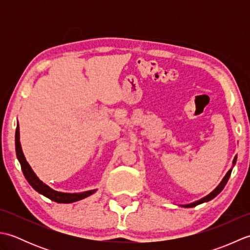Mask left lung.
Listing matches in <instances>:
<instances>
[{"mask_svg":"<svg viewBox=\"0 0 250 250\" xmlns=\"http://www.w3.org/2000/svg\"><path fill=\"white\" fill-rule=\"evenodd\" d=\"M235 162H236V157L234 158V160H233V164H235ZM231 172H232V168L230 169L229 172L227 173V175H226V177L224 178V180H222V182L220 183V185L218 186V187H217L213 192H211L210 194H208L207 196H205V198H203V199H201L200 201H196V202H194V203H192V204H188V205H184L185 207H193V206H196V205H199V204H201V203H204V202H207V201H210L211 199H214L216 195H218L221 191H222V189L225 188V186H226V184L228 183V180H229V178H230V175H231Z\"/></svg>","mask_w":250,"mask_h":250,"instance_id":"left-lung-1","label":"left lung"}]
</instances>
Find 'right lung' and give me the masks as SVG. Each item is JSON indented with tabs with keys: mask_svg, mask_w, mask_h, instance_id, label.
Listing matches in <instances>:
<instances>
[{
	"mask_svg": "<svg viewBox=\"0 0 250 250\" xmlns=\"http://www.w3.org/2000/svg\"><path fill=\"white\" fill-rule=\"evenodd\" d=\"M15 139H16V153H17V158L20 162L21 169H22L25 179L28 180V183L32 186V187H33V189H35L37 191V192H40L41 194L45 195L46 198L50 199L51 201L57 202V203H73V202L84 199V198H87V196L94 193L95 190H90V191H86V192H82V193H63V192H58V191H55L54 189L48 187V186L45 185L43 182H42V180L39 179V177L36 176L34 172L32 171V168L29 166V163L25 160L22 149H21L20 141H19V126L18 125H17V129H16Z\"/></svg>",
	"mask_w": 250,
	"mask_h": 250,
	"instance_id": "add662e5",
	"label": "right lung"
}]
</instances>
